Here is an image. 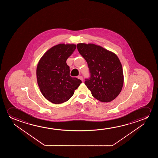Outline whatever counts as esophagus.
<instances>
[{"mask_svg":"<svg viewBox=\"0 0 158 158\" xmlns=\"http://www.w3.org/2000/svg\"><path fill=\"white\" fill-rule=\"evenodd\" d=\"M78 78L79 79H80V80H81L82 81H83V78H82V76H79L78 77Z\"/></svg>","mask_w":158,"mask_h":158,"instance_id":"obj_1","label":"esophagus"}]
</instances>
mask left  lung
I'll list each match as a JSON object with an SVG mask.
<instances>
[{"mask_svg": "<svg viewBox=\"0 0 158 158\" xmlns=\"http://www.w3.org/2000/svg\"><path fill=\"white\" fill-rule=\"evenodd\" d=\"M77 48L86 61L91 74L85 84L100 102H112L123 86V71L118 57L114 53L94 44H78Z\"/></svg>", "mask_w": 158, "mask_h": 158, "instance_id": "1", "label": "left lung"}]
</instances>
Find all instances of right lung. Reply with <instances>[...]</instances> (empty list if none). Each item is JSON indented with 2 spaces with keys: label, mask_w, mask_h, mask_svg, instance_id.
<instances>
[{
  "label": "right lung",
  "mask_w": 158,
  "mask_h": 158,
  "mask_svg": "<svg viewBox=\"0 0 158 158\" xmlns=\"http://www.w3.org/2000/svg\"><path fill=\"white\" fill-rule=\"evenodd\" d=\"M74 44H59L48 50L37 67L38 85L42 94L53 104H62L73 95L81 81L69 75L67 58L73 53Z\"/></svg>",
  "instance_id": "obj_1"
}]
</instances>
